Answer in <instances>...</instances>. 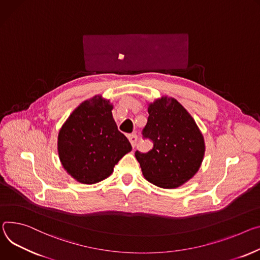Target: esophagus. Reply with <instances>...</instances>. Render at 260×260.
<instances>
[{
    "label": "esophagus",
    "mask_w": 260,
    "mask_h": 260,
    "mask_svg": "<svg viewBox=\"0 0 260 260\" xmlns=\"http://www.w3.org/2000/svg\"><path fill=\"white\" fill-rule=\"evenodd\" d=\"M127 138H128V140H129V142H131V144H132L133 148H135L136 143H137V140H138L137 135H136V134H129V135L127 136Z\"/></svg>",
    "instance_id": "1"
}]
</instances>
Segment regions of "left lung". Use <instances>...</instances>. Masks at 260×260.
<instances>
[{
    "instance_id": "left-lung-1",
    "label": "left lung",
    "mask_w": 260,
    "mask_h": 260,
    "mask_svg": "<svg viewBox=\"0 0 260 260\" xmlns=\"http://www.w3.org/2000/svg\"><path fill=\"white\" fill-rule=\"evenodd\" d=\"M143 138L152 141L146 153L135 155L144 177L156 186L175 188L199 170L205 144L193 117L175 99L162 96L148 105Z\"/></svg>"
}]
</instances>
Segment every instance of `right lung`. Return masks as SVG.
Listing matches in <instances>:
<instances>
[{
	"label": "right lung",
	"instance_id": "1",
	"mask_svg": "<svg viewBox=\"0 0 260 260\" xmlns=\"http://www.w3.org/2000/svg\"><path fill=\"white\" fill-rule=\"evenodd\" d=\"M113 105L101 95L83 102L70 114L58 135V153L63 168L86 184L109 177L115 165L132 150L118 131Z\"/></svg>",
	"mask_w": 260,
	"mask_h": 260
}]
</instances>
